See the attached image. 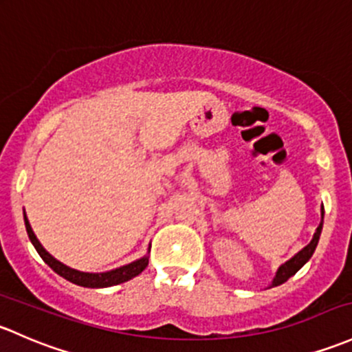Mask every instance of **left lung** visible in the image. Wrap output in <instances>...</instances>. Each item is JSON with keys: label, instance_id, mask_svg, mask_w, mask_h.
I'll return each mask as SVG.
<instances>
[{"label": "left lung", "instance_id": "1", "mask_svg": "<svg viewBox=\"0 0 352 352\" xmlns=\"http://www.w3.org/2000/svg\"><path fill=\"white\" fill-rule=\"evenodd\" d=\"M322 223H324V207H322V221H320V224H319V228H317L316 234H314L312 241L307 244L303 250L298 251V253L295 254L294 258H290L287 263H283L282 266H280L278 272H276L275 278H273V282H272V285H270V287H278V285L285 283L288 278H290V276H294L295 273H297L298 270H300L302 266L310 260V256H312L314 251H316L317 243H319L320 232H322Z\"/></svg>", "mask_w": 352, "mask_h": 352}]
</instances>
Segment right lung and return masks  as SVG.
Returning <instances> with one entry per match:
<instances>
[{"label": "right lung", "mask_w": 352, "mask_h": 352, "mask_svg": "<svg viewBox=\"0 0 352 352\" xmlns=\"http://www.w3.org/2000/svg\"><path fill=\"white\" fill-rule=\"evenodd\" d=\"M25 217V228H27L28 232V238L32 241L33 246H35L36 253L42 256V260L45 261L47 265L54 270L57 275L64 276L65 280L69 282L80 285V287H87V288H106V287H113V285H120L128 282V280L135 278L136 275L143 272V270L148 266V256L140 258V260L133 261V263L120 266L116 270H111V272H104V273H86V272H79V270H74L70 266L60 263L58 260H55L54 256L45 250V248L40 244L38 239H36L35 232H33L32 226H30L28 219H27V214L23 212Z\"/></svg>", "instance_id": "right-lung-1"}]
</instances>
